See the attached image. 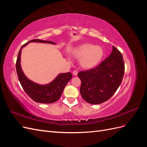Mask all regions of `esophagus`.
<instances>
[{"mask_svg":"<svg viewBox=\"0 0 147 147\" xmlns=\"http://www.w3.org/2000/svg\"><path fill=\"white\" fill-rule=\"evenodd\" d=\"M77 74H78L77 70H74V72H73V75H75V76H76V75H77Z\"/></svg>","mask_w":147,"mask_h":147,"instance_id":"obj_1","label":"esophagus"}]
</instances>
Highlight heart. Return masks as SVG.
Instances as JSON below:
<instances>
[{
	"label": "heart",
	"instance_id": "1",
	"mask_svg": "<svg viewBox=\"0 0 147 147\" xmlns=\"http://www.w3.org/2000/svg\"><path fill=\"white\" fill-rule=\"evenodd\" d=\"M72 53L76 58L80 59V64L82 68L91 69L99 64L104 51L101 46L84 43L75 48Z\"/></svg>",
	"mask_w": 147,
	"mask_h": 147
}]
</instances>
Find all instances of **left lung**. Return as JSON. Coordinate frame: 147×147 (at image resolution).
<instances>
[{
  "label": "left lung",
  "instance_id": "8db88e82",
  "mask_svg": "<svg viewBox=\"0 0 147 147\" xmlns=\"http://www.w3.org/2000/svg\"><path fill=\"white\" fill-rule=\"evenodd\" d=\"M124 73L123 56L113 46L110 56L97 67L78 74L83 99L91 104H100L109 100L121 84Z\"/></svg>",
  "mask_w": 147,
  "mask_h": 147
}]
</instances>
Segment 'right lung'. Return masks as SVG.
<instances>
[{
	"label": "right lung",
	"instance_id": "right-lung-1",
	"mask_svg": "<svg viewBox=\"0 0 147 147\" xmlns=\"http://www.w3.org/2000/svg\"><path fill=\"white\" fill-rule=\"evenodd\" d=\"M31 42L56 45L55 43L51 41L34 39L22 46L19 51L16 64V72L19 81L26 94L35 102L42 104L53 103L60 98L67 83L72 78V75L70 72L61 73L52 82L46 84H40L29 80L26 76L22 70L21 66V54L22 49Z\"/></svg>",
	"mask_w": 147,
	"mask_h": 147
}]
</instances>
